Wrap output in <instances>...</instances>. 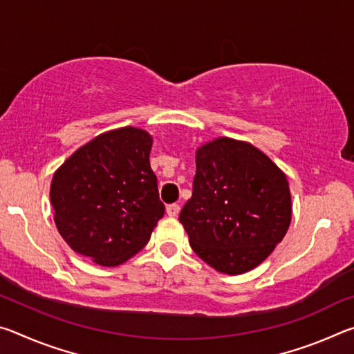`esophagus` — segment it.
Returning a JSON list of instances; mask_svg holds the SVG:
<instances>
[{
    "label": "esophagus",
    "instance_id": "34e87169",
    "mask_svg": "<svg viewBox=\"0 0 354 354\" xmlns=\"http://www.w3.org/2000/svg\"><path fill=\"white\" fill-rule=\"evenodd\" d=\"M179 205H176V203H173V205H169L167 206V214L170 215V217H176V215L179 214Z\"/></svg>",
    "mask_w": 354,
    "mask_h": 354
}]
</instances>
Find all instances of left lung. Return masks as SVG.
Wrapping results in <instances>:
<instances>
[{
    "mask_svg": "<svg viewBox=\"0 0 354 354\" xmlns=\"http://www.w3.org/2000/svg\"><path fill=\"white\" fill-rule=\"evenodd\" d=\"M195 160L194 192L179 214L192 250L220 273L253 270L289 230L286 175L261 149L230 137L205 143Z\"/></svg>",
    "mask_w": 354,
    "mask_h": 354,
    "instance_id": "obj_1",
    "label": "left lung"
}]
</instances>
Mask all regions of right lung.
<instances>
[{
	"label": "right lung",
	"mask_w": 354,
	"mask_h": 354,
	"mask_svg": "<svg viewBox=\"0 0 354 354\" xmlns=\"http://www.w3.org/2000/svg\"><path fill=\"white\" fill-rule=\"evenodd\" d=\"M151 145L153 137L139 128L107 131L56 170L55 223L71 250L115 267L148 243L165 212L149 165Z\"/></svg>",
	"instance_id": "obj_1"
}]
</instances>
